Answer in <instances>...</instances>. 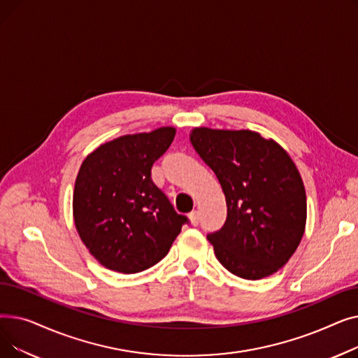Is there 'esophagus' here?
Returning <instances> with one entry per match:
<instances>
[{"instance_id": "esophagus-1", "label": "esophagus", "mask_w": 358, "mask_h": 358, "mask_svg": "<svg viewBox=\"0 0 358 358\" xmlns=\"http://www.w3.org/2000/svg\"><path fill=\"white\" fill-rule=\"evenodd\" d=\"M190 220H192V224H194V227H197L199 222H200V213L197 210H193L190 215H189Z\"/></svg>"}]
</instances>
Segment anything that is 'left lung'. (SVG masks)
<instances>
[{
    "instance_id": "1",
    "label": "left lung",
    "mask_w": 358,
    "mask_h": 358,
    "mask_svg": "<svg viewBox=\"0 0 358 358\" xmlns=\"http://www.w3.org/2000/svg\"><path fill=\"white\" fill-rule=\"evenodd\" d=\"M190 141L227 199V220L208 235L216 258L241 278L275 273L294 254L306 224L305 185L294 162L251 130L197 127Z\"/></svg>"
}]
</instances>
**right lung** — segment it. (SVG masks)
<instances>
[{"instance_id":"1","label":"right lung","mask_w":358,"mask_h":358,"mask_svg":"<svg viewBox=\"0 0 358 358\" xmlns=\"http://www.w3.org/2000/svg\"><path fill=\"white\" fill-rule=\"evenodd\" d=\"M174 127L126 135L99 146L83 162L73 189V220L85 247L108 270L134 274L159 262L182 224L150 178Z\"/></svg>"}]
</instances>
